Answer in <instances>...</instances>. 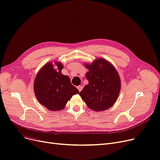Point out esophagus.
Listing matches in <instances>:
<instances>
[{"label": "esophagus", "instance_id": "1", "mask_svg": "<svg viewBox=\"0 0 160 160\" xmlns=\"http://www.w3.org/2000/svg\"><path fill=\"white\" fill-rule=\"evenodd\" d=\"M77 88H78V91H79V92H81V91H82V88H83V87H82V86H77Z\"/></svg>", "mask_w": 160, "mask_h": 160}]
</instances>
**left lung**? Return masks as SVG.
<instances>
[{
  "label": "left lung",
  "mask_w": 160,
  "mask_h": 160,
  "mask_svg": "<svg viewBox=\"0 0 160 160\" xmlns=\"http://www.w3.org/2000/svg\"><path fill=\"white\" fill-rule=\"evenodd\" d=\"M86 74L88 84L80 92L87 106L95 111L105 110L112 107L118 97L121 81L118 73L110 62L102 58L97 59Z\"/></svg>",
  "instance_id": "left-lung-1"
}]
</instances>
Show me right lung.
<instances>
[{"mask_svg": "<svg viewBox=\"0 0 160 160\" xmlns=\"http://www.w3.org/2000/svg\"><path fill=\"white\" fill-rule=\"evenodd\" d=\"M55 69L52 62L41 68L34 82V92L38 102L51 111L63 109L72 95L79 93L71 83L68 76L61 74L63 66L56 63Z\"/></svg>", "mask_w": 160, "mask_h": 160, "instance_id": "obj_1", "label": "right lung"}]
</instances>
